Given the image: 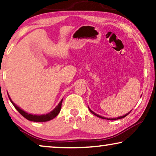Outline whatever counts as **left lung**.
<instances>
[{"label":"left lung","mask_w":156,"mask_h":156,"mask_svg":"<svg viewBox=\"0 0 156 156\" xmlns=\"http://www.w3.org/2000/svg\"><path fill=\"white\" fill-rule=\"evenodd\" d=\"M89 108V107H88ZM89 110H90V112H91L92 114H94V115H95L96 116H97V117H99V118H102V119H106V120H118V119H121V118H125V116H127V115L129 114V113H130V111L128 113H127V114H125V115H122V116H120V117H118V118H106L105 117H102V116H101V115H98V114H97V113H95L94 112H93V111L91 110V109H90V108H89Z\"/></svg>","instance_id":"left-lung-1"}]
</instances>
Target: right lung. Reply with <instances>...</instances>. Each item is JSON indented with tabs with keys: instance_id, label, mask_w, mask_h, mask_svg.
Returning <instances> with one entry per match:
<instances>
[{
	"instance_id": "obj_1",
	"label": "right lung",
	"mask_w": 156,
	"mask_h": 156,
	"mask_svg": "<svg viewBox=\"0 0 156 156\" xmlns=\"http://www.w3.org/2000/svg\"><path fill=\"white\" fill-rule=\"evenodd\" d=\"M9 99H10L12 104H13V106H15V108L17 109L18 112L20 113L21 115L24 116V117L25 118H27V120H30V121H33V122H46L53 119V118H55L60 112V110H61V108H62V101H63V99H62L61 101L59 103V104H58V105L56 106V107L53 109L52 111H50V113H48L45 115L44 114V115H38L29 114V113L25 112V111H23L22 109H21L20 107H18V106L16 105L12 101V99H10V97H9Z\"/></svg>"
}]
</instances>
